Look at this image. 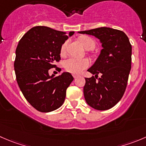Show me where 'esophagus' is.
Masks as SVG:
<instances>
[{
	"instance_id": "obj_1",
	"label": "esophagus",
	"mask_w": 146,
	"mask_h": 146,
	"mask_svg": "<svg viewBox=\"0 0 146 146\" xmlns=\"http://www.w3.org/2000/svg\"><path fill=\"white\" fill-rule=\"evenodd\" d=\"M73 78H76L78 77L79 75H77V74H73Z\"/></svg>"
}]
</instances>
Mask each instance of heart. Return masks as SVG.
<instances>
[{
	"mask_svg": "<svg viewBox=\"0 0 146 146\" xmlns=\"http://www.w3.org/2000/svg\"><path fill=\"white\" fill-rule=\"evenodd\" d=\"M80 41L81 42L82 45L87 50H91L93 49L96 46V42L92 38L88 37V36H83L80 38ZM68 41H66L61 46L60 51L62 53L66 52V47H67ZM90 65V62L88 59L83 58L79 59L74 57H70L68 58L64 62V67L67 71L73 74H78L80 73L82 70L88 68Z\"/></svg>",
	"mask_w": 146,
	"mask_h": 146,
	"instance_id": "1",
	"label": "heart"
}]
</instances>
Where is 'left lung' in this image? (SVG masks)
Returning a JSON list of instances; mask_svg holds the SVG:
<instances>
[{"label": "left lung", "mask_w": 146, "mask_h": 146, "mask_svg": "<svg viewBox=\"0 0 146 146\" xmlns=\"http://www.w3.org/2000/svg\"><path fill=\"white\" fill-rule=\"evenodd\" d=\"M78 33L93 35L103 47L94 64L88 69L95 77L85 78V100L96 110H108L125 93L131 68L132 46L125 33L119 30L101 27Z\"/></svg>", "instance_id": "obj_1"}]
</instances>
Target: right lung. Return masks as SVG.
<instances>
[{
    "label": "right lung",
    "mask_w": 146,
    "mask_h": 146,
    "mask_svg": "<svg viewBox=\"0 0 146 146\" xmlns=\"http://www.w3.org/2000/svg\"><path fill=\"white\" fill-rule=\"evenodd\" d=\"M73 34L74 31L68 35L48 27L35 26L18 43L14 62L17 83L25 99L38 111H55L64 102L73 77L68 72L55 77L48 70L56 67L62 45Z\"/></svg>",
    "instance_id": "add662e5"
}]
</instances>
